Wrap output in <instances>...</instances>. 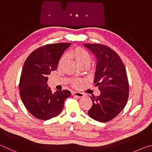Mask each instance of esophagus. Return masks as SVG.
<instances>
[{
	"label": "esophagus",
	"mask_w": 152,
	"mask_h": 152,
	"mask_svg": "<svg viewBox=\"0 0 152 152\" xmlns=\"http://www.w3.org/2000/svg\"><path fill=\"white\" fill-rule=\"evenodd\" d=\"M72 95H73L75 97H77L79 98L83 97L84 96V94H83V93H80V92H73L72 93Z\"/></svg>",
	"instance_id": "1"
}]
</instances>
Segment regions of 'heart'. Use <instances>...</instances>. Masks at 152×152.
<instances>
[{
	"label": "heart",
	"instance_id": "heart-1",
	"mask_svg": "<svg viewBox=\"0 0 152 152\" xmlns=\"http://www.w3.org/2000/svg\"><path fill=\"white\" fill-rule=\"evenodd\" d=\"M67 56L73 58L75 61V62L80 66L86 65H88L91 60V57L89 52L81 47H77L75 49L69 50L67 53ZM65 59L66 58L65 57H62L60 58L58 64L59 67L63 65V64L65 62ZM82 81L79 79H74L71 81L72 86L74 87H79Z\"/></svg>",
	"mask_w": 152,
	"mask_h": 152
}]
</instances>
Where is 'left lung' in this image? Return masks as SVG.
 I'll use <instances>...</instances> for the list:
<instances>
[{
	"instance_id": "1",
	"label": "left lung",
	"mask_w": 152,
	"mask_h": 152,
	"mask_svg": "<svg viewBox=\"0 0 152 152\" xmlns=\"http://www.w3.org/2000/svg\"><path fill=\"white\" fill-rule=\"evenodd\" d=\"M97 57L94 83L101 91L92 96L93 105L88 111L90 118L107 122L121 112L129 97V81L121 58L110 47L102 44H84Z\"/></svg>"
}]
</instances>
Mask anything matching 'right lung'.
Returning a JSON list of instances; mask_svg holds the SVG:
<instances>
[{"label":"right lung","instance_id":"1","mask_svg":"<svg viewBox=\"0 0 152 152\" xmlns=\"http://www.w3.org/2000/svg\"><path fill=\"white\" fill-rule=\"evenodd\" d=\"M69 42L47 44L32 52L24 63L19 82V94L24 105L36 118L48 120L63 110L68 90L52 93L47 86L48 76L57 69L61 55Z\"/></svg>","mask_w":152,"mask_h":152}]
</instances>
